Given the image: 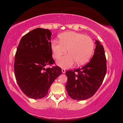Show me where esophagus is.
I'll list each match as a JSON object with an SVG mask.
<instances>
[{
    "label": "esophagus",
    "mask_w": 123,
    "mask_h": 123,
    "mask_svg": "<svg viewBox=\"0 0 123 123\" xmlns=\"http://www.w3.org/2000/svg\"><path fill=\"white\" fill-rule=\"evenodd\" d=\"M62 73H66L65 69H64V68H62Z\"/></svg>",
    "instance_id": "esophagus-1"
}]
</instances>
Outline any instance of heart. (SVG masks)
<instances>
[{
  "label": "heart",
  "instance_id": "1",
  "mask_svg": "<svg viewBox=\"0 0 123 123\" xmlns=\"http://www.w3.org/2000/svg\"><path fill=\"white\" fill-rule=\"evenodd\" d=\"M59 42L51 41L50 48L53 57L58 59L68 51L69 54L61 57L57 64L63 68H69L75 62L78 65L85 64L90 59L94 48V42L90 37L73 31L59 35Z\"/></svg>",
  "mask_w": 123,
  "mask_h": 123
}]
</instances>
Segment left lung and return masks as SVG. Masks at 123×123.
<instances>
[{"label": "left lung", "instance_id": "8db88e82", "mask_svg": "<svg viewBox=\"0 0 123 123\" xmlns=\"http://www.w3.org/2000/svg\"><path fill=\"white\" fill-rule=\"evenodd\" d=\"M94 54L91 61L82 68L66 72V88L73 99L82 100L94 95L103 82L107 71L106 59L103 45L95 41Z\"/></svg>", "mask_w": 123, "mask_h": 123}]
</instances>
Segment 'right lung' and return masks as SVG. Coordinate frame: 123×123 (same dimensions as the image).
I'll use <instances>...</instances> for the list:
<instances>
[{
    "label": "right lung",
    "mask_w": 123,
    "mask_h": 123,
    "mask_svg": "<svg viewBox=\"0 0 123 123\" xmlns=\"http://www.w3.org/2000/svg\"><path fill=\"white\" fill-rule=\"evenodd\" d=\"M51 32L48 29L36 28L20 39L14 57V71L17 82L25 94L32 99H41L48 94L54 81L62 74L50 48Z\"/></svg>",
    "instance_id": "right-lung-1"
}]
</instances>
